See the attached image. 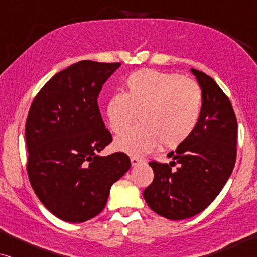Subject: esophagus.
Returning a JSON list of instances; mask_svg holds the SVG:
<instances>
[{
	"instance_id": "obj_1",
	"label": "esophagus",
	"mask_w": 257,
	"mask_h": 257,
	"mask_svg": "<svg viewBox=\"0 0 257 257\" xmlns=\"http://www.w3.org/2000/svg\"><path fill=\"white\" fill-rule=\"evenodd\" d=\"M142 163H143V160L139 159V158L131 157V164H132V166H137V165H140Z\"/></svg>"
}]
</instances>
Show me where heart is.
<instances>
[{
    "label": "heart",
    "instance_id": "b5f03b06",
    "mask_svg": "<svg viewBox=\"0 0 257 257\" xmlns=\"http://www.w3.org/2000/svg\"><path fill=\"white\" fill-rule=\"evenodd\" d=\"M125 89V93H112L105 107L108 127L117 135L131 127L138 115L140 125L115 139L114 147L121 152L144 156L159 143L177 147L199 124L203 96L195 80L145 69L132 72Z\"/></svg>",
    "mask_w": 257,
    "mask_h": 257
}]
</instances>
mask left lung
<instances>
[{
	"label": "left lung",
	"instance_id": "obj_1",
	"mask_svg": "<svg viewBox=\"0 0 257 257\" xmlns=\"http://www.w3.org/2000/svg\"><path fill=\"white\" fill-rule=\"evenodd\" d=\"M192 72L202 91L201 118L192 136L167 154L173 161H150L154 179L143 193L151 209L170 220L187 219L206 209L236 161L237 120L229 98L212 77L196 69Z\"/></svg>",
	"mask_w": 257,
	"mask_h": 257
}]
</instances>
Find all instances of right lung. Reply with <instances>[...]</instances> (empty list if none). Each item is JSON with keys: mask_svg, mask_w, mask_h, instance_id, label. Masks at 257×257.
<instances>
[{"mask_svg": "<svg viewBox=\"0 0 257 257\" xmlns=\"http://www.w3.org/2000/svg\"><path fill=\"white\" fill-rule=\"evenodd\" d=\"M120 63L80 61L38 91L26 121L27 172L35 194L63 221L79 223L104 209L111 186L128 168L124 152H98L112 142L98 94Z\"/></svg>", "mask_w": 257, "mask_h": 257, "instance_id": "add662e5", "label": "right lung"}]
</instances>
